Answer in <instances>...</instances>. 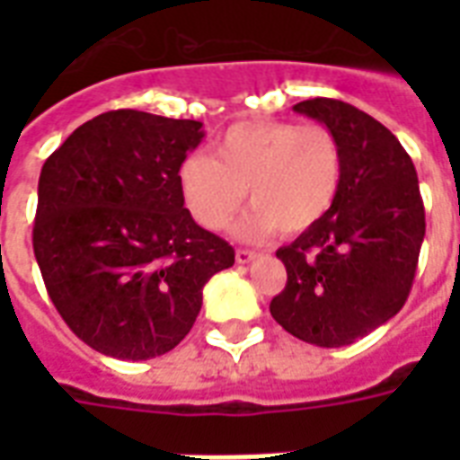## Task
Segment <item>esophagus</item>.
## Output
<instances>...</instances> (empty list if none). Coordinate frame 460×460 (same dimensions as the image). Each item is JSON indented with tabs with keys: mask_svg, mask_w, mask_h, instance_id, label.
<instances>
[{
	"mask_svg": "<svg viewBox=\"0 0 460 460\" xmlns=\"http://www.w3.org/2000/svg\"><path fill=\"white\" fill-rule=\"evenodd\" d=\"M255 258H258V252H255V251H248V248H238V251H236L238 265H248V262H252Z\"/></svg>",
	"mask_w": 460,
	"mask_h": 460,
	"instance_id": "1",
	"label": "esophagus"
}]
</instances>
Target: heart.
<instances>
[{"instance_id":"b5f03b06","label":"heart","mask_w":460,"mask_h":460,"mask_svg":"<svg viewBox=\"0 0 460 460\" xmlns=\"http://www.w3.org/2000/svg\"><path fill=\"white\" fill-rule=\"evenodd\" d=\"M339 183L341 147L320 124L241 121L215 140L212 157L188 155L179 164L186 208L209 231L234 219L248 190L252 209L236 226L243 241L310 229L327 215Z\"/></svg>"}]
</instances>
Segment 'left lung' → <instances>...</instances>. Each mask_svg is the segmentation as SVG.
<instances>
[{"label": "left lung", "mask_w": 460, "mask_h": 460, "mask_svg": "<svg viewBox=\"0 0 460 460\" xmlns=\"http://www.w3.org/2000/svg\"><path fill=\"white\" fill-rule=\"evenodd\" d=\"M294 110L336 136L341 183L327 215L277 251L288 279L270 313L296 339L339 349L403 307L425 238V205L413 159L377 119L332 97Z\"/></svg>", "instance_id": "1"}]
</instances>
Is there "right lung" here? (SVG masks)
Masks as SVG:
<instances>
[{
  "mask_svg": "<svg viewBox=\"0 0 460 460\" xmlns=\"http://www.w3.org/2000/svg\"><path fill=\"white\" fill-rule=\"evenodd\" d=\"M200 121L138 110L78 126L42 164L32 251L47 294L104 356H164L190 332L202 287L234 248L183 208L179 164Z\"/></svg>",
  "mask_w": 460,
  "mask_h": 460,
  "instance_id": "1",
  "label": "right lung"
}]
</instances>
